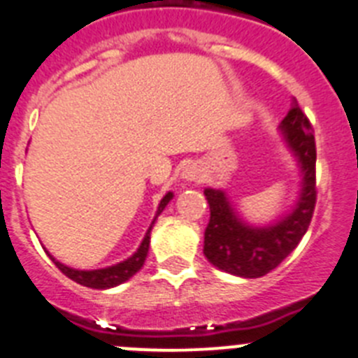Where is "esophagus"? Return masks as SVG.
<instances>
[{
	"instance_id": "34e87169",
	"label": "esophagus",
	"mask_w": 358,
	"mask_h": 358,
	"mask_svg": "<svg viewBox=\"0 0 358 358\" xmlns=\"http://www.w3.org/2000/svg\"><path fill=\"white\" fill-rule=\"evenodd\" d=\"M201 169H199L197 164H188V166H185V169H182V173H181V177L182 179H185L186 182H195V181H199V179H201Z\"/></svg>"
}]
</instances>
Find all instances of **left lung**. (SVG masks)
I'll list each match as a JSON object with an SVG mask.
<instances>
[{"label":"left lung","mask_w":358,"mask_h":358,"mask_svg":"<svg viewBox=\"0 0 358 358\" xmlns=\"http://www.w3.org/2000/svg\"><path fill=\"white\" fill-rule=\"evenodd\" d=\"M280 129L303 172L301 194L292 213L273 226L252 227L236 217L222 189H204L210 204L204 255L224 273L240 278L265 276L297 248L310 226L317 197L314 129L297 103L283 118Z\"/></svg>","instance_id":"obj_1"}]
</instances>
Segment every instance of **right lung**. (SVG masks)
I'll use <instances>...</instances> for the list:
<instances>
[{"mask_svg": "<svg viewBox=\"0 0 358 358\" xmlns=\"http://www.w3.org/2000/svg\"><path fill=\"white\" fill-rule=\"evenodd\" d=\"M172 197H173V194L172 192H169V194L161 199L156 217H154V220H152V224H150V227H148L143 242H141V245L138 248V251H136L131 258H127L125 262H120V264L110 265V267H106V268H96V271H78V268L66 267L64 264L57 262L52 255H50V258H52V262L57 265V267H59V271H61L62 274H66L69 280L77 281V283H80V285H84V287H90V289H110V287L120 285V283H123V281L131 280V278L134 276V274L138 273L141 267H143L145 258H147V252H148V243H150L152 226H154L156 218L159 217L161 211L164 210V206L169 204L170 199Z\"/></svg>", "mask_w": 358, "mask_h": 358, "instance_id": "add662e5", "label": "right lung"}]
</instances>
